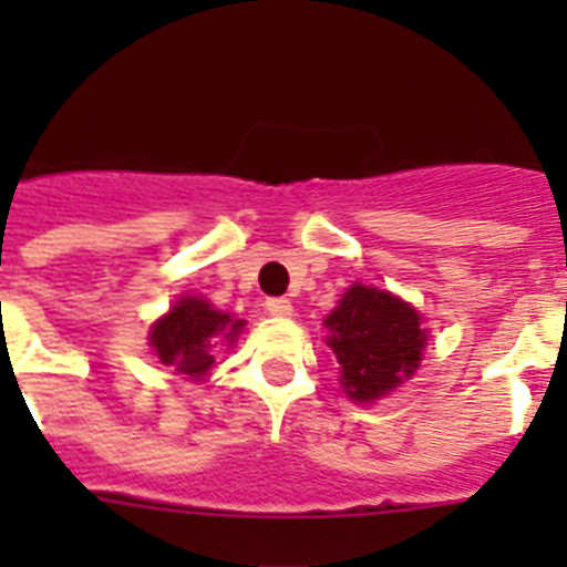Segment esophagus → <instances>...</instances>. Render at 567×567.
I'll list each match as a JSON object with an SVG mask.
<instances>
[{"label":"esophagus","mask_w":567,"mask_h":567,"mask_svg":"<svg viewBox=\"0 0 567 567\" xmlns=\"http://www.w3.org/2000/svg\"><path fill=\"white\" fill-rule=\"evenodd\" d=\"M267 312L275 318H289L292 315V303L287 298H267Z\"/></svg>","instance_id":"34e87169"}]
</instances>
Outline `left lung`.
I'll use <instances>...</instances> for the list:
<instances>
[{"label":"left lung","instance_id":"obj_1","mask_svg":"<svg viewBox=\"0 0 567 567\" xmlns=\"http://www.w3.org/2000/svg\"><path fill=\"white\" fill-rule=\"evenodd\" d=\"M327 346L338 354L343 389L352 400L383 398L420 365L425 332L420 315L389 292L354 284L327 318Z\"/></svg>","mask_w":567,"mask_h":567}]
</instances>
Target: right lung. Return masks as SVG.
Listing matches in <instances>:
<instances>
[{
	"mask_svg": "<svg viewBox=\"0 0 567 567\" xmlns=\"http://www.w3.org/2000/svg\"><path fill=\"white\" fill-rule=\"evenodd\" d=\"M244 320H233L198 298L178 300L169 315H164L150 332L155 354L164 365H175V372L202 378L215 363V349L221 340H233Z\"/></svg>",
	"mask_w": 567,
	"mask_h": 567,
	"instance_id": "add662e5",
	"label": "right lung"
}]
</instances>
